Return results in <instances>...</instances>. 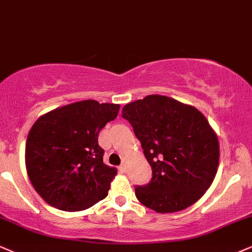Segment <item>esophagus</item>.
<instances>
[{
    "label": "esophagus",
    "mask_w": 252,
    "mask_h": 252,
    "mask_svg": "<svg viewBox=\"0 0 252 252\" xmlns=\"http://www.w3.org/2000/svg\"><path fill=\"white\" fill-rule=\"evenodd\" d=\"M119 170H120V172L121 173H125L126 172V166H125V164H120V166H119Z\"/></svg>",
    "instance_id": "1"
}]
</instances>
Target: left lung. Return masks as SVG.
Returning <instances> with one entry per match:
<instances>
[{
    "mask_svg": "<svg viewBox=\"0 0 252 252\" xmlns=\"http://www.w3.org/2000/svg\"><path fill=\"white\" fill-rule=\"evenodd\" d=\"M152 167V179L135 186V196L157 213H175L194 204L215 178L219 140L196 108L151 94L124 106Z\"/></svg>",
    "mask_w": 252,
    "mask_h": 252,
    "instance_id": "obj_1",
    "label": "left lung"
}]
</instances>
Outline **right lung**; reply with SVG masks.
Masks as SVG:
<instances>
[{"label": "right lung", "mask_w": 252, "mask_h": 252, "mask_svg": "<svg viewBox=\"0 0 252 252\" xmlns=\"http://www.w3.org/2000/svg\"><path fill=\"white\" fill-rule=\"evenodd\" d=\"M120 106L95 100L73 102L39 118L26 145V166L33 188L65 212L88 209L107 196L117 174L102 162L100 129Z\"/></svg>", "instance_id": "right-lung-1"}]
</instances>
